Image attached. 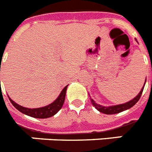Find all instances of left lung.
Listing matches in <instances>:
<instances>
[{"mask_svg":"<svg viewBox=\"0 0 152 152\" xmlns=\"http://www.w3.org/2000/svg\"><path fill=\"white\" fill-rule=\"evenodd\" d=\"M145 82H146V79H145V84H144L142 88L140 91V92L138 93V95L136 96V97H134V98H133V99L131 100V101H129V102H126V103L121 104H117V105L105 107V106L101 105L99 104H97L92 98H91V103L92 104H93V106H94L98 111H99L100 112H102V113L106 114V115H115V114L120 113L121 111H126V110L129 109V108H131L132 107H133V106L138 102V100L141 98L142 91H143L144 90V87H145Z\"/></svg>","mask_w":152,"mask_h":152,"instance_id":"obj_1","label":"left lung"}]
</instances>
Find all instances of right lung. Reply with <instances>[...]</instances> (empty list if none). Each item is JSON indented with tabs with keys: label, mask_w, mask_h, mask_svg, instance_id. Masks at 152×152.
<instances>
[{
	"label": "right lung",
	"mask_w": 152,
	"mask_h": 152,
	"mask_svg": "<svg viewBox=\"0 0 152 152\" xmlns=\"http://www.w3.org/2000/svg\"><path fill=\"white\" fill-rule=\"evenodd\" d=\"M67 88V85L64 88L59 96L57 98V99L54 102H53L52 103H50V104L45 106V107H37V108L24 107L15 103L13 100H11V98L9 96L8 98L10 102L14 105V107L17 108L19 111H20L21 113L32 117V118H48L54 116L55 114H57L58 111H60V109L62 107L64 100H65Z\"/></svg>",
	"instance_id": "1"
}]
</instances>
